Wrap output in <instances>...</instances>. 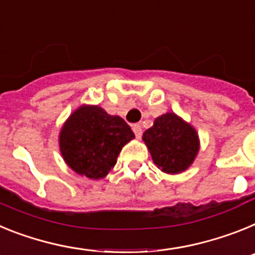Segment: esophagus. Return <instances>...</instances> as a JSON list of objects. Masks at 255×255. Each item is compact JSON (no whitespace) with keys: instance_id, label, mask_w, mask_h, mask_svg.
<instances>
[{"instance_id":"obj_1","label":"esophagus","mask_w":255,"mask_h":255,"mask_svg":"<svg viewBox=\"0 0 255 255\" xmlns=\"http://www.w3.org/2000/svg\"><path fill=\"white\" fill-rule=\"evenodd\" d=\"M132 129H133L134 134H136L137 138H140L142 136V127L140 125H133L132 126Z\"/></svg>"}]
</instances>
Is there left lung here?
<instances>
[{"label":"left lung","mask_w":255,"mask_h":255,"mask_svg":"<svg viewBox=\"0 0 255 255\" xmlns=\"http://www.w3.org/2000/svg\"><path fill=\"white\" fill-rule=\"evenodd\" d=\"M142 140L156 167L168 174L189 169L200 150L196 129L170 112L155 118L152 127L143 132Z\"/></svg>","instance_id":"obj_1"}]
</instances>
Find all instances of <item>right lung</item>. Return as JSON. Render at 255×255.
Instances as JSON below:
<instances>
[{
	"mask_svg": "<svg viewBox=\"0 0 255 255\" xmlns=\"http://www.w3.org/2000/svg\"><path fill=\"white\" fill-rule=\"evenodd\" d=\"M134 138L129 126L99 105H81L66 119L59 147L66 165L79 176L103 180L117 164L126 143Z\"/></svg>",
	"mask_w": 255,
	"mask_h": 255,
	"instance_id": "obj_1",
	"label": "right lung"
}]
</instances>
